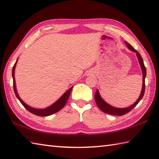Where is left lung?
Returning <instances> with one entry per match:
<instances>
[{"label": "left lung", "instance_id": "left-lung-1", "mask_svg": "<svg viewBox=\"0 0 159 159\" xmlns=\"http://www.w3.org/2000/svg\"><path fill=\"white\" fill-rule=\"evenodd\" d=\"M125 43L127 46V47L131 51H132L136 53V56L138 57V59L139 61V63H140V67L142 69V76H143V80H142V91H141V94L139 96V98H138V100L135 101V102H134L133 104H131V106L126 107V108H117V107H114L113 106H111V104H108L107 102H106L102 98L101 96H100L99 92L98 90V89L96 90V94L94 96V99L96 104L97 106L100 108V109L102 111H103L104 113H108L110 115H118V116H121L123 115H125L126 113H129V112L133 109L138 104V102L142 100V97L144 96V92H145V77L146 75V67L144 66V61H143L140 54L136 50H135L132 46H131L128 42H125Z\"/></svg>", "mask_w": 159, "mask_h": 159}]
</instances>
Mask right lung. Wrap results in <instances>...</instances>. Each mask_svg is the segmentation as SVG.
Masks as SVG:
<instances>
[{
  "label": "right lung",
  "instance_id": "obj_1",
  "mask_svg": "<svg viewBox=\"0 0 159 159\" xmlns=\"http://www.w3.org/2000/svg\"><path fill=\"white\" fill-rule=\"evenodd\" d=\"M17 60H18V59H17L16 62H15V63L13 67V70H12V76H13V89H14V92H15V95H16L17 98L19 99V101H20V102L22 104V105L24 106L28 111H30V113H32V114L38 115V116H41V117H46V116L51 115L63 109L67 101V100L69 97V95H70V94H71L73 86L69 88L68 90L65 92L64 94L62 95L55 102H54L52 104H51V105L48 107L44 108V109H36V108H33L32 107L28 105V104H25L24 101H23V100L20 98V97H19V96L17 91L16 85H15V67H16Z\"/></svg>",
  "mask_w": 159,
  "mask_h": 159
}]
</instances>
